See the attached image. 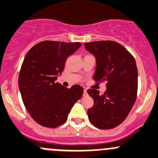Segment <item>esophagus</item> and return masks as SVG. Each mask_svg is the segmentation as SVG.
Listing matches in <instances>:
<instances>
[{"label":"esophagus","mask_w":158,"mask_h":158,"mask_svg":"<svg viewBox=\"0 0 158 158\" xmlns=\"http://www.w3.org/2000/svg\"><path fill=\"white\" fill-rule=\"evenodd\" d=\"M84 96H87L88 95V92H87V90L85 89L84 90V94H83Z\"/></svg>","instance_id":"esophagus-1"}]
</instances>
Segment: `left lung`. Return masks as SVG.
Wrapping results in <instances>:
<instances>
[{
	"instance_id": "left-lung-1",
	"label": "left lung",
	"mask_w": 158,
	"mask_h": 158,
	"mask_svg": "<svg viewBox=\"0 0 158 158\" xmlns=\"http://www.w3.org/2000/svg\"><path fill=\"white\" fill-rule=\"evenodd\" d=\"M85 46L96 60L93 79L96 82L107 81V89L103 94L97 90H88L94 100V106L88 110V118L98 129L115 128L126 119L136 102V61L130 52L116 42H91L85 43Z\"/></svg>"
}]
</instances>
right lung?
<instances>
[{
  "mask_svg": "<svg viewBox=\"0 0 158 158\" xmlns=\"http://www.w3.org/2000/svg\"><path fill=\"white\" fill-rule=\"evenodd\" d=\"M81 46L80 43L43 41L25 55L19 73V90L28 113L43 127L56 128L64 124L83 94L80 85L67 88L56 82L67 57Z\"/></svg>",
  "mask_w": 158,
  "mask_h": 158,
  "instance_id": "obj_1",
  "label": "right lung"
}]
</instances>
